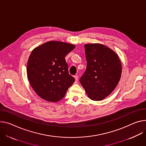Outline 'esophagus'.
<instances>
[{
  "label": "esophagus",
  "instance_id": "esophagus-1",
  "mask_svg": "<svg viewBox=\"0 0 146 146\" xmlns=\"http://www.w3.org/2000/svg\"><path fill=\"white\" fill-rule=\"evenodd\" d=\"M74 78H75V82L76 83H77V81H78V76H74Z\"/></svg>",
  "mask_w": 146,
  "mask_h": 146
}]
</instances>
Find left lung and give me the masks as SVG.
Here are the masks:
<instances>
[{
	"label": "left lung",
	"mask_w": 146,
	"mask_h": 146,
	"mask_svg": "<svg viewBox=\"0 0 146 146\" xmlns=\"http://www.w3.org/2000/svg\"><path fill=\"white\" fill-rule=\"evenodd\" d=\"M87 68L80 82L92 100L108 96L120 80L122 66L118 56L110 48L99 44L84 45Z\"/></svg>",
	"instance_id": "1"
}]
</instances>
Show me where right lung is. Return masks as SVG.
Here are the masks:
<instances>
[{
  "mask_svg": "<svg viewBox=\"0 0 146 146\" xmlns=\"http://www.w3.org/2000/svg\"><path fill=\"white\" fill-rule=\"evenodd\" d=\"M74 48L73 44L52 41L32 51L27 63V77L33 90L42 99L60 101L74 82L64 58Z\"/></svg>",
  "mask_w": 146,
  "mask_h": 146,
  "instance_id": "right-lung-1",
  "label": "right lung"
}]
</instances>
